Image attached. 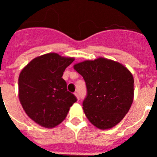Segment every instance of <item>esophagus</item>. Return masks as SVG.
I'll list each match as a JSON object with an SVG mask.
<instances>
[{
	"instance_id": "34e87169",
	"label": "esophagus",
	"mask_w": 157,
	"mask_h": 157,
	"mask_svg": "<svg viewBox=\"0 0 157 157\" xmlns=\"http://www.w3.org/2000/svg\"><path fill=\"white\" fill-rule=\"evenodd\" d=\"M75 95L76 98H77V100L78 101V100H79V96H78V93H75Z\"/></svg>"
}]
</instances>
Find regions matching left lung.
<instances>
[{
	"label": "left lung",
	"instance_id": "obj_1",
	"mask_svg": "<svg viewBox=\"0 0 157 157\" xmlns=\"http://www.w3.org/2000/svg\"><path fill=\"white\" fill-rule=\"evenodd\" d=\"M86 82L87 96L82 109L89 121L101 130L114 127L134 101V77L122 63L99 57L74 65Z\"/></svg>",
	"mask_w": 157,
	"mask_h": 157
}]
</instances>
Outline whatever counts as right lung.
Listing matches in <instances>:
<instances>
[{
    "label": "right lung",
    "instance_id": "obj_1",
    "mask_svg": "<svg viewBox=\"0 0 157 157\" xmlns=\"http://www.w3.org/2000/svg\"><path fill=\"white\" fill-rule=\"evenodd\" d=\"M75 60L49 52L34 58L19 76V99L26 114L46 128L61 123L77 101L67 90L63 71Z\"/></svg>",
    "mask_w": 157,
    "mask_h": 157
}]
</instances>
